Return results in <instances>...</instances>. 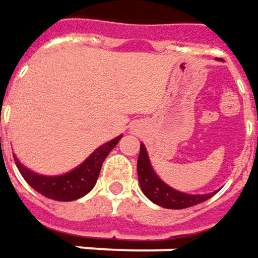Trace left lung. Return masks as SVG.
<instances>
[{"mask_svg": "<svg viewBox=\"0 0 258 258\" xmlns=\"http://www.w3.org/2000/svg\"><path fill=\"white\" fill-rule=\"evenodd\" d=\"M137 173H139V182H140L143 194L156 205L167 208V209H183V208L194 207L201 202H205L207 199L217 194L214 192V194H207V195H190V194L179 192L166 185L162 179L154 173L144 144H140Z\"/></svg>", "mask_w": 258, "mask_h": 258, "instance_id": "obj_1", "label": "left lung"}]
</instances>
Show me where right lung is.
Masks as SVG:
<instances>
[{"instance_id":"1","label":"right lung","mask_w":258,"mask_h":258,"mask_svg":"<svg viewBox=\"0 0 258 258\" xmlns=\"http://www.w3.org/2000/svg\"><path fill=\"white\" fill-rule=\"evenodd\" d=\"M121 137L122 136H118L114 140L102 144L82 164L60 176H43V174L34 173L18 162L16 156L14 160L21 176L34 190H37L39 194L49 199L69 202L79 199L92 190V187L98 180L102 163L107 159L111 150L117 146L118 141L121 140Z\"/></svg>"}]
</instances>
